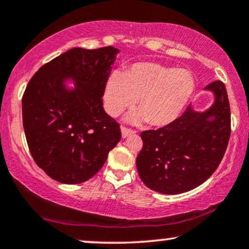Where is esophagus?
Returning a JSON list of instances; mask_svg holds the SVG:
<instances>
[{
    "mask_svg": "<svg viewBox=\"0 0 249 249\" xmlns=\"http://www.w3.org/2000/svg\"><path fill=\"white\" fill-rule=\"evenodd\" d=\"M135 130H131V129H128V128H125V127H121V134H122V137L124 138H125V137H128L129 135H132V134H135Z\"/></svg>",
    "mask_w": 249,
    "mask_h": 249,
    "instance_id": "1",
    "label": "esophagus"
}]
</instances>
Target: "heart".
Returning <instances> with one entry per match:
<instances>
[{
    "label": "heart",
    "mask_w": 249,
    "mask_h": 249,
    "mask_svg": "<svg viewBox=\"0 0 249 249\" xmlns=\"http://www.w3.org/2000/svg\"><path fill=\"white\" fill-rule=\"evenodd\" d=\"M195 78L188 70L155 62L135 63L122 73L108 74L104 88V107L117 117L138 100L141 112L132 121L147 120L154 127H165L178 119L195 91Z\"/></svg>",
    "instance_id": "b5f03b06"
}]
</instances>
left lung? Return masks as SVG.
<instances>
[{"instance_id": "left-lung-1", "label": "left lung", "mask_w": 249, "mask_h": 249, "mask_svg": "<svg viewBox=\"0 0 249 249\" xmlns=\"http://www.w3.org/2000/svg\"><path fill=\"white\" fill-rule=\"evenodd\" d=\"M215 101L209 110L187 107L171 124L141 134L142 148L136 159L142 181L154 192L176 195L206 181L222 161L231 134L226 86L207 85Z\"/></svg>"}]
</instances>
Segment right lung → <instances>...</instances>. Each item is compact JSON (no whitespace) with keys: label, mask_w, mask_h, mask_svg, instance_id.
I'll use <instances>...</instances> for the list:
<instances>
[{"label":"right lung","mask_w":249,"mask_h":249,"mask_svg":"<svg viewBox=\"0 0 249 249\" xmlns=\"http://www.w3.org/2000/svg\"><path fill=\"white\" fill-rule=\"evenodd\" d=\"M118 49L74 47L44 64L22 96V124L36 164L56 181L76 185L100 171L120 142V124L103 108ZM73 90L64 85L67 77Z\"/></svg>","instance_id":"right-lung-1"}]
</instances>
